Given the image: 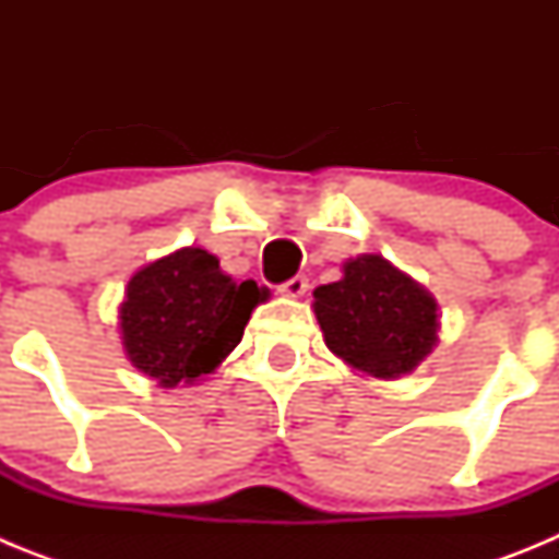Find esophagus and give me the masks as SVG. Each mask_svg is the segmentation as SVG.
<instances>
[{
    "label": "esophagus",
    "mask_w": 559,
    "mask_h": 559,
    "mask_svg": "<svg viewBox=\"0 0 559 559\" xmlns=\"http://www.w3.org/2000/svg\"><path fill=\"white\" fill-rule=\"evenodd\" d=\"M308 288H310L308 276L296 274V276H290L288 283L280 285V294H285V296H305V294H308Z\"/></svg>",
    "instance_id": "34e87169"
}]
</instances>
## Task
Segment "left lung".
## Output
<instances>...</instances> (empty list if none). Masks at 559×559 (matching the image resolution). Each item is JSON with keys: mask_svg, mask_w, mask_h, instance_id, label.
I'll use <instances>...</instances> for the list:
<instances>
[{"mask_svg": "<svg viewBox=\"0 0 559 559\" xmlns=\"http://www.w3.org/2000/svg\"><path fill=\"white\" fill-rule=\"evenodd\" d=\"M313 313L324 344L372 378L414 372L439 341L437 299L380 254L353 257L338 283L319 285Z\"/></svg>", "mask_w": 559, "mask_h": 559, "instance_id": "left-lung-1", "label": "left lung"}]
</instances>
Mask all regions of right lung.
<instances>
[{"label": "right lung", "instance_id": "add662e5", "mask_svg": "<svg viewBox=\"0 0 559 559\" xmlns=\"http://www.w3.org/2000/svg\"><path fill=\"white\" fill-rule=\"evenodd\" d=\"M269 299L254 280L237 285L218 257L187 246L128 280L120 305L122 347L162 389L215 372L243 338L251 310Z\"/></svg>", "mask_w": 559, "mask_h": 559}]
</instances>
